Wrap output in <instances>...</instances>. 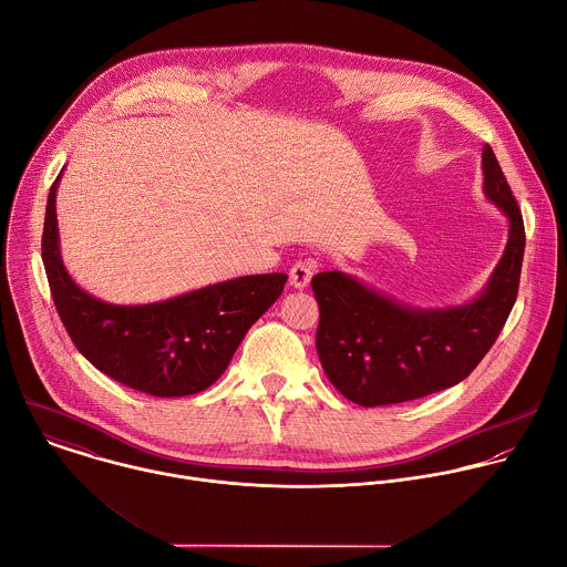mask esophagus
<instances>
[{"label":"esophagus","mask_w":567,"mask_h":567,"mask_svg":"<svg viewBox=\"0 0 567 567\" xmlns=\"http://www.w3.org/2000/svg\"><path fill=\"white\" fill-rule=\"evenodd\" d=\"M311 276H313L311 262L298 260V262L291 267V271H289V282H291V287H296V289H305V287L311 282Z\"/></svg>","instance_id":"1"}]
</instances>
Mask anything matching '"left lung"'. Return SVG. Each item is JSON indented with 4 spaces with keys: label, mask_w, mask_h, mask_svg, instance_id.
Wrapping results in <instances>:
<instances>
[{
    "label": "left lung",
    "mask_w": 567,
    "mask_h": 567,
    "mask_svg": "<svg viewBox=\"0 0 567 567\" xmlns=\"http://www.w3.org/2000/svg\"><path fill=\"white\" fill-rule=\"evenodd\" d=\"M484 192L508 216L506 251L468 305L417 309L342 271L313 276L320 307L316 349L331 384L360 406L426 398L466 380L499 338L519 291L526 229L491 145L482 152Z\"/></svg>",
    "instance_id": "left-lung-1"
}]
</instances>
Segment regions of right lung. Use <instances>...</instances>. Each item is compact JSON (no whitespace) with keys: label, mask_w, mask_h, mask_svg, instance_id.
<instances>
[{"label":"right lung","mask_w":567,"mask_h":567,"mask_svg":"<svg viewBox=\"0 0 567 567\" xmlns=\"http://www.w3.org/2000/svg\"><path fill=\"white\" fill-rule=\"evenodd\" d=\"M56 181L50 187L41 258L56 313L79 353L107 378L154 395L212 386L249 327L280 298L287 274L243 276L152 305H110L74 285L59 254Z\"/></svg>","instance_id":"obj_1"}]
</instances>
